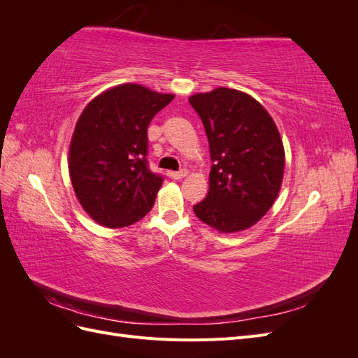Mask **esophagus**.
I'll list each match as a JSON object with an SVG mask.
<instances>
[{
  "label": "esophagus",
  "mask_w": 358,
  "mask_h": 358,
  "mask_svg": "<svg viewBox=\"0 0 358 358\" xmlns=\"http://www.w3.org/2000/svg\"><path fill=\"white\" fill-rule=\"evenodd\" d=\"M169 175H170V178H171V179H175V180H180V179H183V178H187V176H188V170H180V171H170Z\"/></svg>",
  "instance_id": "1"
}]
</instances>
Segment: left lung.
I'll list each match as a JSON object with an SVG mask.
<instances>
[{
	"instance_id": "obj_1",
	"label": "left lung",
	"mask_w": 358,
	"mask_h": 358,
	"mask_svg": "<svg viewBox=\"0 0 358 358\" xmlns=\"http://www.w3.org/2000/svg\"><path fill=\"white\" fill-rule=\"evenodd\" d=\"M209 140V192L194 206L197 218L220 233L243 231L272 208L280 191L285 150L262 103L246 92L216 88L189 96Z\"/></svg>"
}]
</instances>
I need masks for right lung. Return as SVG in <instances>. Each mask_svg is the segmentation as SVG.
I'll return each mask as SVG.
<instances>
[{
  "label": "right lung",
  "instance_id": "right-lung-1",
  "mask_svg": "<svg viewBox=\"0 0 358 358\" xmlns=\"http://www.w3.org/2000/svg\"><path fill=\"white\" fill-rule=\"evenodd\" d=\"M175 99L122 83L92 99L76 122L69 173L83 210L107 229H121L152 209L162 178L146 164L148 127Z\"/></svg>",
  "mask_w": 358,
  "mask_h": 358
}]
</instances>
